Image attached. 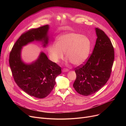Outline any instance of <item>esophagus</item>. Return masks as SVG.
I'll return each instance as SVG.
<instances>
[{"label":"esophagus","instance_id":"esophagus-1","mask_svg":"<svg viewBox=\"0 0 126 126\" xmlns=\"http://www.w3.org/2000/svg\"><path fill=\"white\" fill-rule=\"evenodd\" d=\"M62 71H63V72H67V71H69V69H68L67 68H64V69H63Z\"/></svg>","mask_w":126,"mask_h":126}]
</instances>
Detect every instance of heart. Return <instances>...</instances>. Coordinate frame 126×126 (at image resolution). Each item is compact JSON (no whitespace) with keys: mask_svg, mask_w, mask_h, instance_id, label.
<instances>
[{"mask_svg":"<svg viewBox=\"0 0 126 126\" xmlns=\"http://www.w3.org/2000/svg\"><path fill=\"white\" fill-rule=\"evenodd\" d=\"M91 42L86 36L75 32H65L60 35L56 42L51 43L48 48L52 60L58 62L66 57L76 65H81L87 59L90 51Z\"/></svg>","mask_w":126,"mask_h":126,"instance_id":"b5f03b06","label":"heart"}]
</instances>
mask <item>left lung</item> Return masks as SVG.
<instances>
[{
  "mask_svg": "<svg viewBox=\"0 0 126 126\" xmlns=\"http://www.w3.org/2000/svg\"><path fill=\"white\" fill-rule=\"evenodd\" d=\"M97 35L93 52L84 64L75 68L73 84L79 94L88 96L98 91L108 81L114 59L113 46L104 31L95 28Z\"/></svg>",
  "mask_w": 126,
  "mask_h": 126,
  "instance_id": "obj_1",
  "label": "left lung"
}]
</instances>
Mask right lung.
Returning a JSON list of instances; mask_svg holds the SVG:
<instances>
[{"label":"right lung","mask_w":126,"mask_h":126,"mask_svg":"<svg viewBox=\"0 0 126 126\" xmlns=\"http://www.w3.org/2000/svg\"><path fill=\"white\" fill-rule=\"evenodd\" d=\"M48 25L32 29L19 38L10 52L9 64L14 81L31 96L39 98L47 96L56 84L55 79L61 74V68L41 52L35 62L24 63L21 58L22 46L33 42L42 41L45 47L48 42Z\"/></svg>","instance_id":"1"}]
</instances>
